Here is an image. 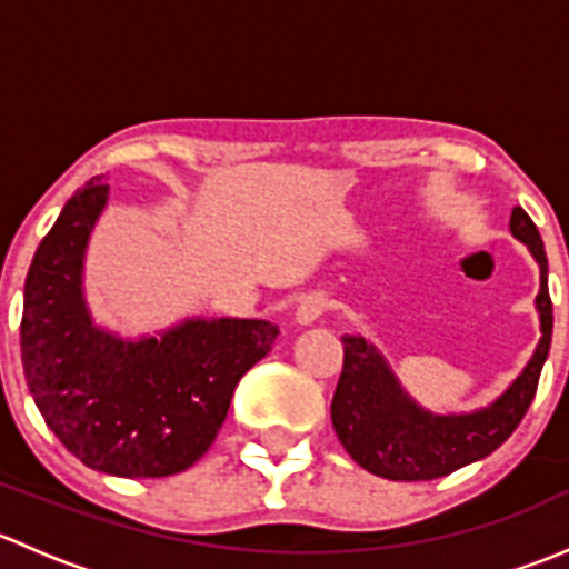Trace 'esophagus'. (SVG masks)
Instances as JSON below:
<instances>
[{
	"label": "esophagus",
	"instance_id": "esophagus-1",
	"mask_svg": "<svg viewBox=\"0 0 569 569\" xmlns=\"http://www.w3.org/2000/svg\"><path fill=\"white\" fill-rule=\"evenodd\" d=\"M327 306H330V302H327V297L321 295V291H311V295L302 297L300 308H297V321H300V325H313V321L325 317Z\"/></svg>",
	"mask_w": 569,
	"mask_h": 569
}]
</instances>
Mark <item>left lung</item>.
Here are the masks:
<instances>
[{
  "instance_id": "obj_1",
  "label": "left lung",
  "mask_w": 569,
  "mask_h": 569,
  "mask_svg": "<svg viewBox=\"0 0 569 569\" xmlns=\"http://www.w3.org/2000/svg\"><path fill=\"white\" fill-rule=\"evenodd\" d=\"M509 231L529 244L539 263V321L542 338L523 375L485 410L468 416H432L399 388L382 355L360 336H343V371L332 393L330 416L338 440L360 468L391 481H427L449 476L492 455L518 429L539 386L550 349L553 302L548 291V256L537 226L520 206Z\"/></svg>"
}]
</instances>
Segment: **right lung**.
<instances>
[{"mask_svg":"<svg viewBox=\"0 0 569 569\" xmlns=\"http://www.w3.org/2000/svg\"><path fill=\"white\" fill-rule=\"evenodd\" d=\"M109 187L90 178L38 244L24 283L21 363L46 427L77 460L123 479L187 470L209 451L244 371L267 358L263 319H189L120 341L90 321L82 258Z\"/></svg>","mask_w":569,"mask_h":569,"instance_id":"right-lung-1","label":"right lung"}]
</instances>
